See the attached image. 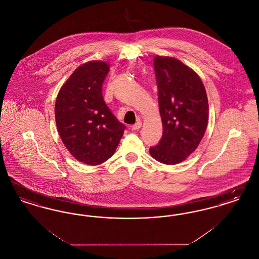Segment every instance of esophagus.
<instances>
[{"instance_id":"34e87169","label":"esophagus","mask_w":259,"mask_h":259,"mask_svg":"<svg viewBox=\"0 0 259 259\" xmlns=\"http://www.w3.org/2000/svg\"><path fill=\"white\" fill-rule=\"evenodd\" d=\"M142 127V121L138 120L134 125H132V129L133 130H139Z\"/></svg>"}]
</instances>
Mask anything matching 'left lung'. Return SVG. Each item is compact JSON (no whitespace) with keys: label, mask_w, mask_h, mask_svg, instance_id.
I'll return each instance as SVG.
<instances>
[{"label":"left lung","mask_w":259,"mask_h":259,"mask_svg":"<svg viewBox=\"0 0 259 259\" xmlns=\"http://www.w3.org/2000/svg\"><path fill=\"white\" fill-rule=\"evenodd\" d=\"M163 133L150 155L163 164L185 160L197 148L208 125L209 103L205 87L183 62L156 56L153 60Z\"/></svg>","instance_id":"obj_1"}]
</instances>
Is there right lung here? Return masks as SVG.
Returning a JSON list of instances; mask_svg holds the SVG:
<instances>
[{"instance_id": "obj_1", "label": "right lung", "mask_w": 259, "mask_h": 259, "mask_svg": "<svg viewBox=\"0 0 259 259\" xmlns=\"http://www.w3.org/2000/svg\"><path fill=\"white\" fill-rule=\"evenodd\" d=\"M110 67L90 61L75 69L55 103V121L62 142L76 160L99 165L113 155L125 125L106 105L102 87Z\"/></svg>"}]
</instances>
